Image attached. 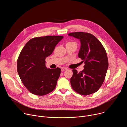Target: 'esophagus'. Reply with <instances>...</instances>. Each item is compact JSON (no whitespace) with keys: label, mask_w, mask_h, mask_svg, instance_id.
I'll list each match as a JSON object with an SVG mask.
<instances>
[{"label":"esophagus","mask_w":127,"mask_h":127,"mask_svg":"<svg viewBox=\"0 0 127 127\" xmlns=\"http://www.w3.org/2000/svg\"><path fill=\"white\" fill-rule=\"evenodd\" d=\"M61 71H65V70H66L67 69V68H66V67H61Z\"/></svg>","instance_id":"1"}]
</instances>
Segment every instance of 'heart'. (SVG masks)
Listing matches in <instances>:
<instances>
[{"label": "heart", "mask_w": 127, "mask_h": 127, "mask_svg": "<svg viewBox=\"0 0 127 127\" xmlns=\"http://www.w3.org/2000/svg\"><path fill=\"white\" fill-rule=\"evenodd\" d=\"M70 43V44H76V43H75V42H69V43Z\"/></svg>", "instance_id": "1"}]
</instances>
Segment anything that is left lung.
<instances>
[{
    "mask_svg": "<svg viewBox=\"0 0 127 127\" xmlns=\"http://www.w3.org/2000/svg\"><path fill=\"white\" fill-rule=\"evenodd\" d=\"M80 41L78 57L84 62V70L78 73L73 69L70 79L72 88L87 95L96 92L102 85L108 66L106 51L100 41L91 33L74 32L68 34Z\"/></svg>",
    "mask_w": 127,
    "mask_h": 127,
    "instance_id": "8db88e82",
    "label": "left lung"
}]
</instances>
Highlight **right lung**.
I'll return each instance as SVG.
<instances>
[{"mask_svg":"<svg viewBox=\"0 0 127 127\" xmlns=\"http://www.w3.org/2000/svg\"><path fill=\"white\" fill-rule=\"evenodd\" d=\"M63 36L34 38L22 49L17 61V70L25 86L32 94L45 95L55 88L61 69L47 68L46 58L53 53Z\"/></svg>","mask_w":127,"mask_h":127,"instance_id":"obj_1","label":"right lung"}]
</instances>
